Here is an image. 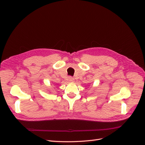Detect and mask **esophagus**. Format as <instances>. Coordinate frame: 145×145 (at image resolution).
Listing matches in <instances>:
<instances>
[{
	"instance_id": "34e87169",
	"label": "esophagus",
	"mask_w": 145,
	"mask_h": 145,
	"mask_svg": "<svg viewBox=\"0 0 145 145\" xmlns=\"http://www.w3.org/2000/svg\"><path fill=\"white\" fill-rule=\"evenodd\" d=\"M73 80H74V79H73L72 76H69V81H71V82H72V81H73Z\"/></svg>"
}]
</instances>
